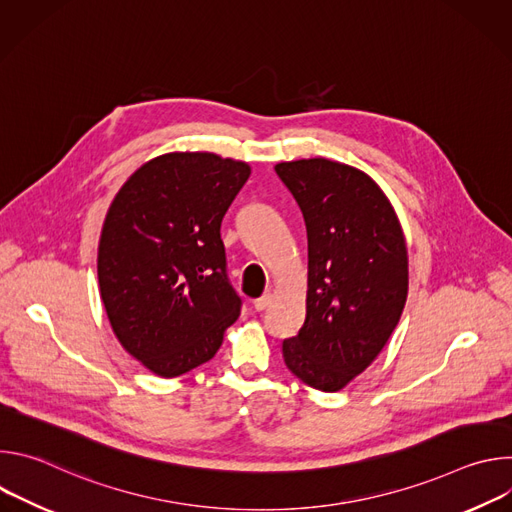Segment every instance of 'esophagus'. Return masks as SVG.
Returning <instances> with one entry per match:
<instances>
[{
	"label": "esophagus",
	"instance_id": "1",
	"mask_svg": "<svg viewBox=\"0 0 512 512\" xmlns=\"http://www.w3.org/2000/svg\"><path fill=\"white\" fill-rule=\"evenodd\" d=\"M271 302H273L271 294H265V296H261V298H257V300L253 302V308H255L257 312H263V310H267V308L271 306Z\"/></svg>",
	"mask_w": 512,
	"mask_h": 512
}]
</instances>
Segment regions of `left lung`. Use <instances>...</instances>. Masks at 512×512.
<instances>
[{"instance_id":"8db88e82","label":"left lung","mask_w":512,"mask_h":512,"mask_svg":"<svg viewBox=\"0 0 512 512\" xmlns=\"http://www.w3.org/2000/svg\"><path fill=\"white\" fill-rule=\"evenodd\" d=\"M308 233V310L281 344L302 383L334 393L387 344L407 300V247L397 214L364 172L324 158L281 162Z\"/></svg>"}]
</instances>
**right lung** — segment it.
Segmentation results:
<instances>
[{"mask_svg":"<svg viewBox=\"0 0 512 512\" xmlns=\"http://www.w3.org/2000/svg\"><path fill=\"white\" fill-rule=\"evenodd\" d=\"M251 176L245 162L166 154L117 192L99 241V287L123 348L160 377L208 362L241 314L221 223Z\"/></svg>","mask_w":512,"mask_h":512,"instance_id":"obj_1","label":"right lung"}]
</instances>
